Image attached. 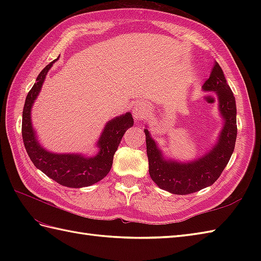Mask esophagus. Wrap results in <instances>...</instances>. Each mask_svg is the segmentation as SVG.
<instances>
[{"label":"esophagus","mask_w":261,"mask_h":261,"mask_svg":"<svg viewBox=\"0 0 261 261\" xmlns=\"http://www.w3.org/2000/svg\"><path fill=\"white\" fill-rule=\"evenodd\" d=\"M149 111H150V109H149L148 104L145 103V102H140L136 104L135 107V110H134V116L136 121H141L146 118V116L148 115Z\"/></svg>","instance_id":"34e87169"}]
</instances>
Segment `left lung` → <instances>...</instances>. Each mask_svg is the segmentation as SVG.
Segmentation results:
<instances>
[{
  "label": "left lung",
  "mask_w": 261,
  "mask_h": 261,
  "mask_svg": "<svg viewBox=\"0 0 261 261\" xmlns=\"http://www.w3.org/2000/svg\"><path fill=\"white\" fill-rule=\"evenodd\" d=\"M203 90L215 92L218 95L220 114L224 121L218 142L203 157L191 163L165 159L162 150L150 137V132L145 129L149 174L162 190L171 194L186 195L212 185L222 174L234 150L237 139L236 98L226 83L222 68L216 62L207 81L204 83Z\"/></svg>",
  "instance_id": "1"
}]
</instances>
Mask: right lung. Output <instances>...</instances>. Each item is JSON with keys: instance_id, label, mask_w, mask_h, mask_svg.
Instances as JSON below:
<instances>
[{"instance_id": "right-lung-1", "label": "right lung", "mask_w": 261, "mask_h": 261, "mask_svg": "<svg viewBox=\"0 0 261 261\" xmlns=\"http://www.w3.org/2000/svg\"><path fill=\"white\" fill-rule=\"evenodd\" d=\"M56 60L40 71L35 85L28 93L22 112V139L33 165L49 178L66 187L91 186L109 174L116 149L125 131L134 125V118L127 112L109 121L97 141L98 153L94 157H85L77 153H54L43 149L38 142L31 124V108L41 91L48 70Z\"/></svg>"}]
</instances>
